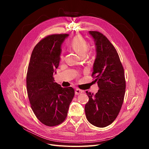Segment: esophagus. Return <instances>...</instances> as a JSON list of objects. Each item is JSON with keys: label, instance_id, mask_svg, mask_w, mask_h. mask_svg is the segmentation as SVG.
<instances>
[{"label": "esophagus", "instance_id": "1", "mask_svg": "<svg viewBox=\"0 0 149 149\" xmlns=\"http://www.w3.org/2000/svg\"><path fill=\"white\" fill-rule=\"evenodd\" d=\"M83 93V91L79 89H76L75 91V95H79L81 94V93Z\"/></svg>", "mask_w": 149, "mask_h": 149}]
</instances>
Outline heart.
Masks as SVG:
<instances>
[{
	"instance_id": "b5f03b06",
	"label": "heart",
	"mask_w": 149,
	"mask_h": 149,
	"mask_svg": "<svg viewBox=\"0 0 149 149\" xmlns=\"http://www.w3.org/2000/svg\"><path fill=\"white\" fill-rule=\"evenodd\" d=\"M70 47L74 50L81 57H84L88 49V45L85 39L80 35L75 36L70 42ZM61 60H63V56L61 54Z\"/></svg>"
}]
</instances>
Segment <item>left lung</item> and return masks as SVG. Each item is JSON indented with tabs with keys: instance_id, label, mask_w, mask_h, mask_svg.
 Segmentation results:
<instances>
[{
	"instance_id": "left-lung-1",
	"label": "left lung",
	"mask_w": 149,
	"mask_h": 149,
	"mask_svg": "<svg viewBox=\"0 0 149 149\" xmlns=\"http://www.w3.org/2000/svg\"><path fill=\"white\" fill-rule=\"evenodd\" d=\"M89 33L96 46L92 76L99 89L95 95L86 92L89 101L84 111L91 124L104 127L114 121L121 110L126 90L124 71L118 52L107 38L98 31Z\"/></svg>"
}]
</instances>
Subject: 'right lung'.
<instances>
[{"instance_id":"1","label":"right lung","mask_w":149,"mask_h":149,"mask_svg":"<svg viewBox=\"0 0 149 149\" xmlns=\"http://www.w3.org/2000/svg\"><path fill=\"white\" fill-rule=\"evenodd\" d=\"M68 34H52L39 42L31 54L26 75L27 93L37 119L47 126H55L66 119L74 97L72 87L62 88L53 74L60 60L61 45Z\"/></svg>"}]
</instances>
